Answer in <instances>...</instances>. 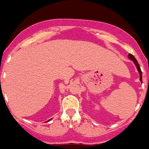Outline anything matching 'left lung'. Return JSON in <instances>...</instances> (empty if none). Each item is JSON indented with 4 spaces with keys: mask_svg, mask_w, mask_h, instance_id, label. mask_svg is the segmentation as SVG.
I'll list each match as a JSON object with an SVG mask.
<instances>
[{
    "mask_svg": "<svg viewBox=\"0 0 149 149\" xmlns=\"http://www.w3.org/2000/svg\"><path fill=\"white\" fill-rule=\"evenodd\" d=\"M128 57H129V59L133 61V63H134V64L136 65V69H137V70H138L139 73V80H140L141 82H142V71H141V69H140V67H139V63H138V61H136V58H135L134 56L132 55L131 54H128Z\"/></svg>",
    "mask_w": 149,
    "mask_h": 149,
    "instance_id": "1",
    "label": "left lung"
}]
</instances>
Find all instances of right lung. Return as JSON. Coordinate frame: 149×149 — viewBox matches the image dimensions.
Returning <instances> with one entry per match:
<instances>
[{
  "mask_svg": "<svg viewBox=\"0 0 149 149\" xmlns=\"http://www.w3.org/2000/svg\"><path fill=\"white\" fill-rule=\"evenodd\" d=\"M49 120H47V121H49Z\"/></svg>",
  "mask_w": 149,
  "mask_h": 149,
  "instance_id": "obj_1",
  "label": "right lung"
}]
</instances>
